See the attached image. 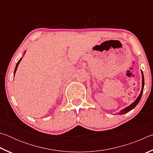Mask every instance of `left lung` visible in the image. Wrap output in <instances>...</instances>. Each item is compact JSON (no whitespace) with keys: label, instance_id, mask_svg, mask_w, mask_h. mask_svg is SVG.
I'll use <instances>...</instances> for the list:
<instances>
[{"label":"left lung","instance_id":"1","mask_svg":"<svg viewBox=\"0 0 153 153\" xmlns=\"http://www.w3.org/2000/svg\"><path fill=\"white\" fill-rule=\"evenodd\" d=\"M142 72V90H141V92L140 93L139 96L138 97V98H136V100L134 101V102L131 103V105H129L128 107L124 108L123 109L121 110L120 112L118 113L119 115H123V114H125L128 113L129 111H130L131 110H132L134 108L136 107V106L138 104V102H140V98L142 97V92H143V90H144V75L143 73Z\"/></svg>","mask_w":153,"mask_h":153}]
</instances>
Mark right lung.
<instances>
[{
	"label": "right lung",
	"instance_id": "right-lung-1",
	"mask_svg": "<svg viewBox=\"0 0 153 153\" xmlns=\"http://www.w3.org/2000/svg\"><path fill=\"white\" fill-rule=\"evenodd\" d=\"M25 51L24 52V55H25ZM22 57L19 60V61H18L17 63V65H16V66H15V71H14V76H15V72H16V71H17V67H18V65H19V63L21 62V61H22Z\"/></svg>",
	"mask_w": 153,
	"mask_h": 153
}]
</instances>
